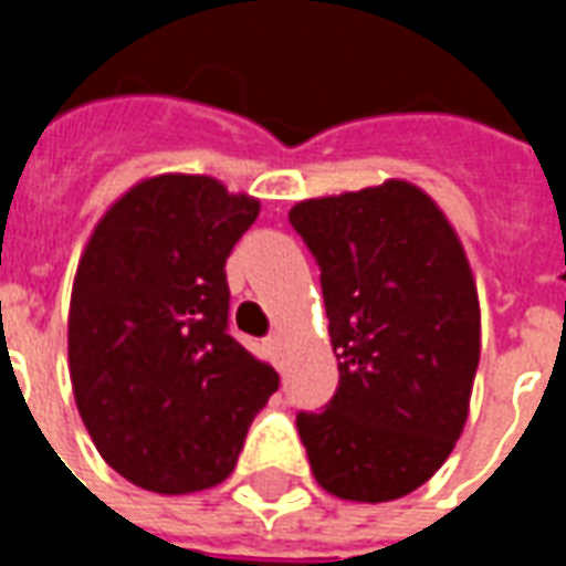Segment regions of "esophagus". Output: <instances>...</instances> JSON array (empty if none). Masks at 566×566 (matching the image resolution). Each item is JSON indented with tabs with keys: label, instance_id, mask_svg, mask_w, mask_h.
<instances>
[{
	"label": "esophagus",
	"instance_id": "esophagus-1",
	"mask_svg": "<svg viewBox=\"0 0 566 566\" xmlns=\"http://www.w3.org/2000/svg\"><path fill=\"white\" fill-rule=\"evenodd\" d=\"M266 348H270L272 360L279 364V355H282V336H279V333H272V336H266Z\"/></svg>",
	"mask_w": 566,
	"mask_h": 566
}]
</instances>
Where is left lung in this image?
<instances>
[{
	"label": "left lung",
	"instance_id": "1",
	"mask_svg": "<svg viewBox=\"0 0 566 566\" xmlns=\"http://www.w3.org/2000/svg\"><path fill=\"white\" fill-rule=\"evenodd\" d=\"M321 270L339 388L296 430L324 491L385 503L446 463L470 412L479 296L461 239L424 190L385 181L296 202Z\"/></svg>",
	"mask_w": 566,
	"mask_h": 566
}]
</instances>
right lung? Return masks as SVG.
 <instances>
[{"mask_svg": "<svg viewBox=\"0 0 566 566\" xmlns=\"http://www.w3.org/2000/svg\"><path fill=\"white\" fill-rule=\"evenodd\" d=\"M260 202L209 175H157L96 223L69 306V376L105 463L157 494L233 473L279 373L227 333V258Z\"/></svg>", "mask_w": 566, "mask_h": 566, "instance_id": "obj_1", "label": "right lung"}]
</instances>
